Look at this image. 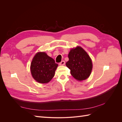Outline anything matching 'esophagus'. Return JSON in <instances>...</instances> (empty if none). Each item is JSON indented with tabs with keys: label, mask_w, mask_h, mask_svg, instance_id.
<instances>
[{
	"label": "esophagus",
	"mask_w": 122,
	"mask_h": 122,
	"mask_svg": "<svg viewBox=\"0 0 122 122\" xmlns=\"http://www.w3.org/2000/svg\"><path fill=\"white\" fill-rule=\"evenodd\" d=\"M65 64V61H61L60 63V66H64Z\"/></svg>",
	"instance_id": "34e87169"
}]
</instances>
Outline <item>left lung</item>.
<instances>
[{
    "mask_svg": "<svg viewBox=\"0 0 122 122\" xmlns=\"http://www.w3.org/2000/svg\"><path fill=\"white\" fill-rule=\"evenodd\" d=\"M68 57L66 65L71 70L74 78L79 81L87 79L93 69V62L86 51L81 46H77L70 50Z\"/></svg>",
    "mask_w": 122,
    "mask_h": 122,
    "instance_id": "left-lung-1",
    "label": "left lung"
}]
</instances>
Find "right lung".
I'll list each match as a JSON object with an SVG mask.
<instances>
[{
	"instance_id": "obj_1",
	"label": "right lung",
	"mask_w": 122,
	"mask_h": 122,
	"mask_svg": "<svg viewBox=\"0 0 122 122\" xmlns=\"http://www.w3.org/2000/svg\"><path fill=\"white\" fill-rule=\"evenodd\" d=\"M58 64L45 52H38L33 57L30 64L32 77L40 83H47L53 78Z\"/></svg>"
}]
</instances>
